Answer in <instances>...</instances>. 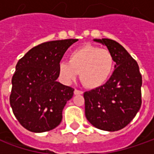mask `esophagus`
I'll list each match as a JSON object with an SVG mask.
<instances>
[{
	"label": "esophagus",
	"mask_w": 154,
	"mask_h": 154,
	"mask_svg": "<svg viewBox=\"0 0 154 154\" xmlns=\"http://www.w3.org/2000/svg\"><path fill=\"white\" fill-rule=\"evenodd\" d=\"M74 93L75 95H80V94H83V92L82 91H80V90H77V89H75L74 90Z\"/></svg>",
	"instance_id": "1"
}]
</instances>
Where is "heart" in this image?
<instances>
[{
  "label": "heart",
  "instance_id": "obj_1",
  "mask_svg": "<svg viewBox=\"0 0 154 154\" xmlns=\"http://www.w3.org/2000/svg\"><path fill=\"white\" fill-rule=\"evenodd\" d=\"M115 59L107 49L86 44L72 51L68 62H62L58 74L64 83H70L80 73V80L88 89H97L107 83L114 70Z\"/></svg>",
  "mask_w": 154,
  "mask_h": 154
}]
</instances>
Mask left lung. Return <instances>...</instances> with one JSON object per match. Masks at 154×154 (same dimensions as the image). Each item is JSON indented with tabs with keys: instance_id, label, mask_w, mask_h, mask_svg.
I'll list each match as a JSON object with an SVG mask.
<instances>
[{
	"instance_id": "left-lung-1",
	"label": "left lung",
	"mask_w": 154,
	"mask_h": 154,
	"mask_svg": "<svg viewBox=\"0 0 154 154\" xmlns=\"http://www.w3.org/2000/svg\"><path fill=\"white\" fill-rule=\"evenodd\" d=\"M94 41L112 53L116 69L105 85L84 93L85 114L95 128L117 131L126 127L139 111L142 77L137 62L120 44L109 38Z\"/></svg>"
}]
</instances>
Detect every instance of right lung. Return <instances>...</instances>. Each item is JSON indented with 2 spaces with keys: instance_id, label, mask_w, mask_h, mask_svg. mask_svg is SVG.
Segmentation results:
<instances>
[{
  "instance_id": "obj_1",
  "label": "right lung",
  "mask_w": 154,
  "mask_h": 154,
  "mask_svg": "<svg viewBox=\"0 0 154 154\" xmlns=\"http://www.w3.org/2000/svg\"><path fill=\"white\" fill-rule=\"evenodd\" d=\"M78 39L43 43L33 47L16 65L12 78L10 105L15 117L27 130L50 131L62 119V109L74 88L56 81L64 53Z\"/></svg>"
}]
</instances>
